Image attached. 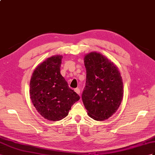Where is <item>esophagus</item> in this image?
<instances>
[{"mask_svg":"<svg viewBox=\"0 0 155 155\" xmlns=\"http://www.w3.org/2000/svg\"><path fill=\"white\" fill-rule=\"evenodd\" d=\"M74 91H75V92H76L77 94H78V95H80V93H81V90H80V89L79 88H75L74 89Z\"/></svg>","mask_w":155,"mask_h":155,"instance_id":"34e87169","label":"esophagus"}]
</instances>
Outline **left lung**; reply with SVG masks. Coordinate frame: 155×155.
<instances>
[{"mask_svg": "<svg viewBox=\"0 0 155 155\" xmlns=\"http://www.w3.org/2000/svg\"><path fill=\"white\" fill-rule=\"evenodd\" d=\"M86 86L82 100L88 115L105 120L115 113L123 97V83L117 67L100 53L85 55Z\"/></svg>", "mask_w": 155, "mask_h": 155, "instance_id": "obj_1", "label": "left lung"}]
</instances>
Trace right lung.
<instances>
[{"label":"right lung","instance_id":"1","mask_svg":"<svg viewBox=\"0 0 155 155\" xmlns=\"http://www.w3.org/2000/svg\"><path fill=\"white\" fill-rule=\"evenodd\" d=\"M62 55L48 58L35 69L30 81V97L42 117L58 121L67 116L80 96L60 73Z\"/></svg>","mask_w":155,"mask_h":155}]
</instances>
